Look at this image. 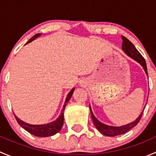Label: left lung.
I'll return each mask as SVG.
<instances>
[{"mask_svg": "<svg viewBox=\"0 0 156 156\" xmlns=\"http://www.w3.org/2000/svg\"><path fill=\"white\" fill-rule=\"evenodd\" d=\"M122 50L125 51V53L127 55H128L130 57H131L132 59H134L135 61H136L137 62H139L143 67L144 69L145 70L146 75H148L147 72V67H146V63L145 59L143 57L142 55L140 53V52L136 50V48L134 47V45L126 38L125 36H122ZM90 114L91 117H92L93 122H94V125L97 127V130L102 133V134L105 135V136H118V135L123 134V133H127L129 130H130L131 128H133V127L136 126L138 123H139L140 120L142 118V115L144 112H142L140 115L139 117L134 121V122H131V123L128 124V125H125V126L122 127H112V126H108V125H104V124L101 123L100 122H99L97 119L95 118V116L94 115L92 112V110H91L90 106Z\"/></svg>", "mask_w": 156, "mask_h": 156, "instance_id": "1", "label": "left lung"}]
</instances>
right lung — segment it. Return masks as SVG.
<instances>
[{
	"label": "right lung",
	"instance_id": "obj_1",
	"mask_svg": "<svg viewBox=\"0 0 156 156\" xmlns=\"http://www.w3.org/2000/svg\"><path fill=\"white\" fill-rule=\"evenodd\" d=\"M39 35H40L39 34H36L35 35L33 36L31 38H30V40L26 44L31 42V41L35 39L36 37ZM74 90H75V89L73 88V89L69 93L68 95H67L66 99V101H65V104H64L63 108H62V112H61L60 115L59 116V118H58L55 122L47 124V125H29V124L25 123V122H23V121L19 119L15 115V118L16 119L17 122H18V124L20 125V126L23 127L25 130H27L29 133H31V134L34 135V136H40V137H45V136H52V135H54L55 133L59 132V130H61V128H62V125H63V122H64V116H63L64 109H65V107L66 106L67 103H68L69 100H70Z\"/></svg>",
	"mask_w": 156,
	"mask_h": 156
}]
</instances>
